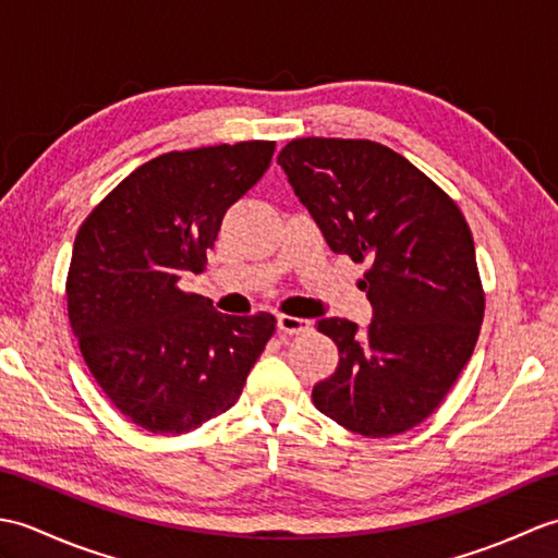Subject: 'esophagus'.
<instances>
[{
	"label": "esophagus",
	"mask_w": 558,
	"mask_h": 558,
	"mask_svg": "<svg viewBox=\"0 0 558 558\" xmlns=\"http://www.w3.org/2000/svg\"><path fill=\"white\" fill-rule=\"evenodd\" d=\"M310 322L306 318H298V316H288V314H278V330L286 336H300L310 330Z\"/></svg>",
	"instance_id": "obj_1"
}]
</instances>
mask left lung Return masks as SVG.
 <instances>
[{
  "mask_svg": "<svg viewBox=\"0 0 558 558\" xmlns=\"http://www.w3.org/2000/svg\"><path fill=\"white\" fill-rule=\"evenodd\" d=\"M278 165L336 254L366 260L372 324L322 318L336 374L314 405L345 429L384 438L424 422L468 364L484 318L475 242L456 201L374 141L294 138Z\"/></svg>",
  "mask_w": 558,
  "mask_h": 558,
  "instance_id": "8db88e82",
  "label": "left lung"
}]
</instances>
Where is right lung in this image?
Listing matches in <instances>:
<instances>
[{
    "label": "right lung",
    "mask_w": 558,
    "mask_h": 558,
    "mask_svg": "<svg viewBox=\"0 0 558 558\" xmlns=\"http://www.w3.org/2000/svg\"><path fill=\"white\" fill-rule=\"evenodd\" d=\"M272 141L172 150L117 184L78 228L69 324L112 405L153 434H186L230 410L276 318L228 316L182 292L222 216L268 170Z\"/></svg>",
    "instance_id": "obj_1"
}]
</instances>
